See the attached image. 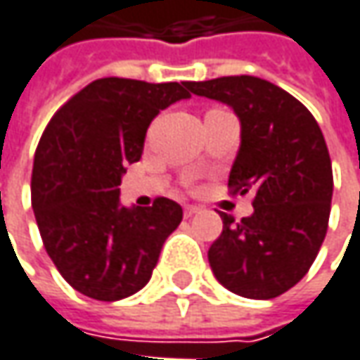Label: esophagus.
<instances>
[{
    "label": "esophagus",
    "mask_w": 360,
    "mask_h": 360,
    "mask_svg": "<svg viewBox=\"0 0 360 360\" xmlns=\"http://www.w3.org/2000/svg\"><path fill=\"white\" fill-rule=\"evenodd\" d=\"M198 212H200V208H198V206H185V208H183L185 218H191L193 214H198Z\"/></svg>",
    "instance_id": "34e87169"
}]
</instances>
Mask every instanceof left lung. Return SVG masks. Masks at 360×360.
Listing matches in <instances>:
<instances>
[{
	"instance_id": "1",
	"label": "left lung",
	"mask_w": 360,
	"mask_h": 360,
	"mask_svg": "<svg viewBox=\"0 0 360 360\" xmlns=\"http://www.w3.org/2000/svg\"><path fill=\"white\" fill-rule=\"evenodd\" d=\"M200 96L226 103L241 119V148L229 191L253 193V214L220 212L210 245L216 280L247 299H274L309 272L328 233L332 160L323 134L292 94L253 76L189 82Z\"/></svg>"
}]
</instances>
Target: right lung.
I'll return each mask as SVG.
<instances>
[{
  "label": "right lung",
  "mask_w": 360,
  "mask_h": 360,
  "mask_svg": "<svg viewBox=\"0 0 360 360\" xmlns=\"http://www.w3.org/2000/svg\"><path fill=\"white\" fill-rule=\"evenodd\" d=\"M189 82L101 78L51 117L34 152L30 198L43 245L65 282L96 301H119L152 276L183 210L169 198L123 208L125 167L142 158L152 119Z\"/></svg>",
  "instance_id": "obj_1"
}]
</instances>
